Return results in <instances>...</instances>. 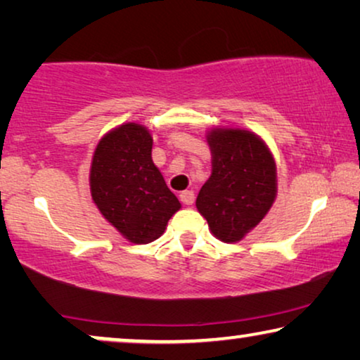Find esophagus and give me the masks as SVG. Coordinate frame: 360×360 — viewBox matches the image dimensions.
Wrapping results in <instances>:
<instances>
[{
	"mask_svg": "<svg viewBox=\"0 0 360 360\" xmlns=\"http://www.w3.org/2000/svg\"><path fill=\"white\" fill-rule=\"evenodd\" d=\"M180 201L184 205H193L195 201V193L191 190H185L180 193Z\"/></svg>",
	"mask_w": 360,
	"mask_h": 360,
	"instance_id": "34e87169",
	"label": "esophagus"
}]
</instances>
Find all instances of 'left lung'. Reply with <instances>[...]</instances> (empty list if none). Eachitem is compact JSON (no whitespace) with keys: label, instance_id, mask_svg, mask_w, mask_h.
Instances as JSON below:
<instances>
[{"label":"left lung","instance_id":"1","mask_svg":"<svg viewBox=\"0 0 360 360\" xmlns=\"http://www.w3.org/2000/svg\"><path fill=\"white\" fill-rule=\"evenodd\" d=\"M211 175L196 210L223 243H238L265 218L277 198V165L262 137L240 127H211Z\"/></svg>","mask_w":360,"mask_h":360}]
</instances>
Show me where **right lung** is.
Here are the masks:
<instances>
[{
	"instance_id": "1",
	"label": "right lung",
	"mask_w": 360,
	"mask_h": 360,
	"mask_svg": "<svg viewBox=\"0 0 360 360\" xmlns=\"http://www.w3.org/2000/svg\"><path fill=\"white\" fill-rule=\"evenodd\" d=\"M90 191L103 218L132 244L159 239L181 208L152 160L150 131L137 122H124L98 142Z\"/></svg>"
}]
</instances>
